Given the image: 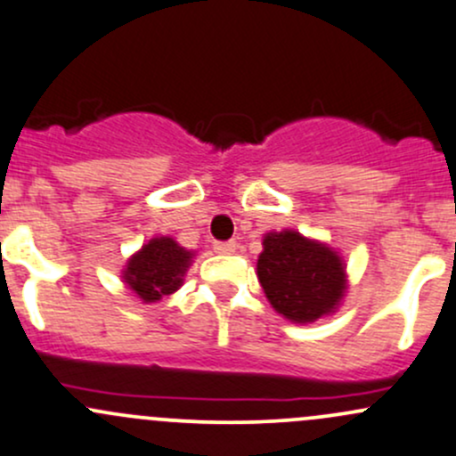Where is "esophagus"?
Wrapping results in <instances>:
<instances>
[{"label": "esophagus", "instance_id": "obj_1", "mask_svg": "<svg viewBox=\"0 0 456 456\" xmlns=\"http://www.w3.org/2000/svg\"><path fill=\"white\" fill-rule=\"evenodd\" d=\"M236 247H238V244L233 242V240H229V242H214V251L216 253H223V256H224V253H233V251H236Z\"/></svg>", "mask_w": 456, "mask_h": 456}]
</instances>
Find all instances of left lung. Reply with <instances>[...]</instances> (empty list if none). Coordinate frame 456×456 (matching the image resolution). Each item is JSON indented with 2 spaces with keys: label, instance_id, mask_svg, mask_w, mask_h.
<instances>
[{
  "label": "left lung",
  "instance_id": "obj_1",
  "mask_svg": "<svg viewBox=\"0 0 456 456\" xmlns=\"http://www.w3.org/2000/svg\"><path fill=\"white\" fill-rule=\"evenodd\" d=\"M262 244L257 280L277 313L295 323H313L338 308L347 275L337 251L292 229L266 233Z\"/></svg>",
  "mask_w": 456,
  "mask_h": 456
}]
</instances>
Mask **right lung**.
<instances>
[{"label": "right lung", "instance_id": "right-lung-1", "mask_svg": "<svg viewBox=\"0 0 456 456\" xmlns=\"http://www.w3.org/2000/svg\"><path fill=\"white\" fill-rule=\"evenodd\" d=\"M194 253L179 247L172 238H152L128 260L122 277L143 304L159 301L183 284V275Z\"/></svg>", "mask_w": 456, "mask_h": 456}]
</instances>
